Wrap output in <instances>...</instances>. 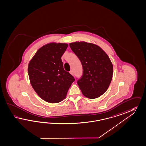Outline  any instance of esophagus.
Returning <instances> with one entry per match:
<instances>
[{
	"label": "esophagus",
	"mask_w": 146,
	"mask_h": 146,
	"mask_svg": "<svg viewBox=\"0 0 146 146\" xmlns=\"http://www.w3.org/2000/svg\"><path fill=\"white\" fill-rule=\"evenodd\" d=\"M70 74H71V75H72V76H74V72H73L72 70H71V71H70Z\"/></svg>",
	"instance_id": "obj_1"
}]
</instances>
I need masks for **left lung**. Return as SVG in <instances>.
Returning <instances> with one entry per match:
<instances>
[{"label":"left lung","instance_id":"1","mask_svg":"<svg viewBox=\"0 0 146 146\" xmlns=\"http://www.w3.org/2000/svg\"><path fill=\"white\" fill-rule=\"evenodd\" d=\"M82 64L83 75L77 81L82 94L90 99L101 96L108 89L113 77V64L108 54L93 43H69Z\"/></svg>","mask_w":146,"mask_h":146}]
</instances>
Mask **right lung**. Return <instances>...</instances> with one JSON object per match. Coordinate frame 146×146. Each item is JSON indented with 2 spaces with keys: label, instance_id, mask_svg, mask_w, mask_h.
<instances>
[{
  "label": "right lung",
  "instance_id": "1",
  "mask_svg": "<svg viewBox=\"0 0 146 146\" xmlns=\"http://www.w3.org/2000/svg\"><path fill=\"white\" fill-rule=\"evenodd\" d=\"M68 44L50 43L38 50L28 66L31 84L42 100L57 103L64 100L75 78L64 70L61 56Z\"/></svg>",
  "mask_w": 146,
  "mask_h": 146
}]
</instances>
